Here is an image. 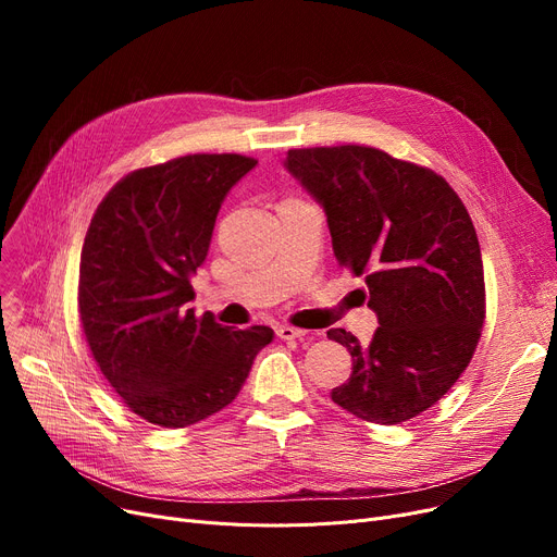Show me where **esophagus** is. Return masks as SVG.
Here are the masks:
<instances>
[{"label":"esophagus","mask_w":557,"mask_h":557,"mask_svg":"<svg viewBox=\"0 0 557 557\" xmlns=\"http://www.w3.org/2000/svg\"><path fill=\"white\" fill-rule=\"evenodd\" d=\"M277 336H280L282 341H296V338H305L307 332H305V330H298V327H290V325H282V327L277 330Z\"/></svg>","instance_id":"obj_1"}]
</instances>
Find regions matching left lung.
I'll list each match as a JSON object with an SVG mask.
<instances>
[{
  "label": "left lung",
  "instance_id": "left-lung-1",
  "mask_svg": "<svg viewBox=\"0 0 557 557\" xmlns=\"http://www.w3.org/2000/svg\"><path fill=\"white\" fill-rule=\"evenodd\" d=\"M284 166L323 205L338 267L366 280L379 327L332 399L366 422L399 424L441 399L470 366L485 320L474 223L435 171L372 146L290 149Z\"/></svg>",
  "mask_w": 557,
  "mask_h": 557
}]
</instances>
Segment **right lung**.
Instances as JSON below:
<instances>
[{"label":"right lung","instance_id":"add662e5","mask_svg":"<svg viewBox=\"0 0 557 557\" xmlns=\"http://www.w3.org/2000/svg\"><path fill=\"white\" fill-rule=\"evenodd\" d=\"M255 164L194 153L137 169L106 194L87 227L78 269L85 341L146 422L183 429L219 413L273 341L271 327L232 332L187 309L221 202Z\"/></svg>","mask_w":557,"mask_h":557}]
</instances>
